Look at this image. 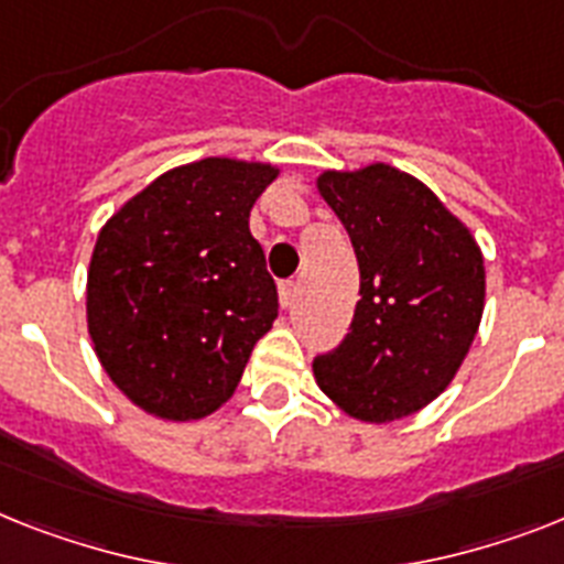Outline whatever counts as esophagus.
I'll use <instances>...</instances> for the list:
<instances>
[{"label":"esophagus","mask_w":564,"mask_h":564,"mask_svg":"<svg viewBox=\"0 0 564 564\" xmlns=\"http://www.w3.org/2000/svg\"><path fill=\"white\" fill-rule=\"evenodd\" d=\"M296 296H300V285H296V282H282V285H279V302H282V308H293Z\"/></svg>","instance_id":"esophagus-1"}]
</instances>
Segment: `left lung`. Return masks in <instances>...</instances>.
I'll use <instances>...</instances> for the list:
<instances>
[{
  "mask_svg": "<svg viewBox=\"0 0 564 564\" xmlns=\"http://www.w3.org/2000/svg\"><path fill=\"white\" fill-rule=\"evenodd\" d=\"M316 189L360 264L355 319L314 360L316 383L357 421L412 415L444 392L476 339L481 248L426 184L389 164L325 170Z\"/></svg>",
  "mask_w": 564,
  "mask_h": 564,
  "instance_id": "left-lung-1",
  "label": "left lung"
}]
</instances>
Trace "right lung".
I'll return each mask as SVG.
<instances>
[{
  "instance_id": "1",
  "label": "right lung",
  "mask_w": 564,
  "mask_h": 564,
  "mask_svg": "<svg viewBox=\"0 0 564 564\" xmlns=\"http://www.w3.org/2000/svg\"><path fill=\"white\" fill-rule=\"evenodd\" d=\"M276 166L204 158L129 198L97 236L86 316L97 360L134 406L195 421L230 400L279 314L250 209Z\"/></svg>"
}]
</instances>
